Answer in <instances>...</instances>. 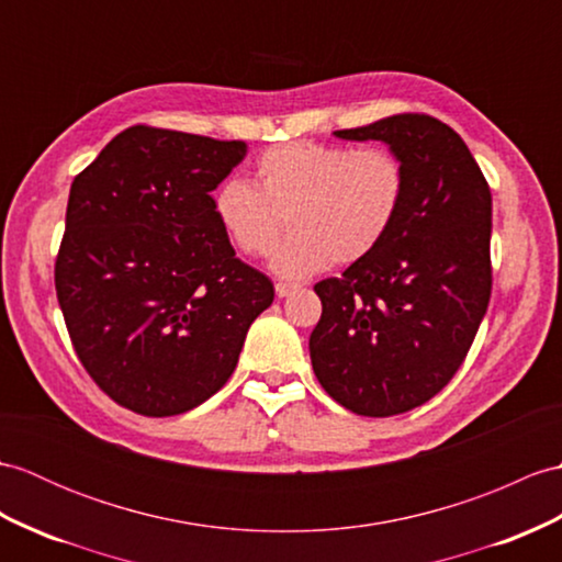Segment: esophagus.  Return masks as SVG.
<instances>
[{"label":"esophagus","instance_id":"34e87169","mask_svg":"<svg viewBox=\"0 0 562 562\" xmlns=\"http://www.w3.org/2000/svg\"><path fill=\"white\" fill-rule=\"evenodd\" d=\"M294 290H296V284H290V282H278V284H276V292H278L280 299L286 296V294H292Z\"/></svg>","mask_w":562,"mask_h":562}]
</instances>
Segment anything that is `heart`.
I'll list each match as a JSON object with an SVG mask.
<instances>
[{"mask_svg": "<svg viewBox=\"0 0 562 562\" xmlns=\"http://www.w3.org/2000/svg\"><path fill=\"white\" fill-rule=\"evenodd\" d=\"M407 193V169L387 148L292 140L260 155L251 184L227 181L215 217L246 256L266 258L282 237L272 268L306 278L373 254L393 229ZM288 220L284 221L283 217Z\"/></svg>", "mask_w": 562, "mask_h": 562, "instance_id": "obj_1", "label": "heart"}]
</instances>
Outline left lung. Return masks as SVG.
<instances>
[{
    "mask_svg": "<svg viewBox=\"0 0 562 562\" xmlns=\"http://www.w3.org/2000/svg\"><path fill=\"white\" fill-rule=\"evenodd\" d=\"M383 140L407 169L402 211L383 244L313 290V373L361 416L422 407L458 373L488 308L491 189L467 143L436 116L404 112L335 132Z\"/></svg>",
    "mask_w": 562,
    "mask_h": 562,
    "instance_id": "1",
    "label": "left lung"
}]
</instances>
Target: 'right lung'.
Wrapping results in <instances>:
<instances>
[{
  "instance_id": "right-lung-1",
  "label": "right lung",
  "mask_w": 562,
  "mask_h": 562,
  "mask_svg": "<svg viewBox=\"0 0 562 562\" xmlns=\"http://www.w3.org/2000/svg\"><path fill=\"white\" fill-rule=\"evenodd\" d=\"M244 155V140L136 124L74 179L57 299L78 361L136 414L213 397L276 299L215 217L211 191Z\"/></svg>"
}]
</instances>
